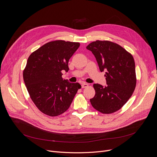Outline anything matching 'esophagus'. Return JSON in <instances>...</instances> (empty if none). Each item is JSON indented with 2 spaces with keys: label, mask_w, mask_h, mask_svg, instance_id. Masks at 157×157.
Instances as JSON below:
<instances>
[{
  "label": "esophagus",
  "mask_w": 157,
  "mask_h": 157,
  "mask_svg": "<svg viewBox=\"0 0 157 157\" xmlns=\"http://www.w3.org/2000/svg\"><path fill=\"white\" fill-rule=\"evenodd\" d=\"M81 86H82V88H85V87H87L88 86V84L86 82H84V83L82 84Z\"/></svg>",
  "instance_id": "obj_1"
}]
</instances>
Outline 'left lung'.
<instances>
[{"label":"left lung","mask_w":157,"mask_h":157,"mask_svg":"<svg viewBox=\"0 0 157 157\" xmlns=\"http://www.w3.org/2000/svg\"><path fill=\"white\" fill-rule=\"evenodd\" d=\"M86 48L94 55L101 72L105 71L106 86L94 84L93 107L102 114H112L121 109L132 96L137 83L136 65L132 55L119 44L96 40Z\"/></svg>","instance_id":"obj_1"}]
</instances>
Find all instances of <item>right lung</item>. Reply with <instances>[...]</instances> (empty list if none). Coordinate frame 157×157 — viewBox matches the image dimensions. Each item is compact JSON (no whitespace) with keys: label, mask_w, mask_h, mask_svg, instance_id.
I'll list each match as a JSON object with an SVG mask.
<instances>
[{"label":"right lung","mask_w":157,"mask_h":157,"mask_svg":"<svg viewBox=\"0 0 157 157\" xmlns=\"http://www.w3.org/2000/svg\"><path fill=\"white\" fill-rule=\"evenodd\" d=\"M78 42L55 40L43 44L29 57L23 72L30 97L43 114L61 115L70 107L81 86L62 78L68 61L79 47Z\"/></svg>","instance_id":"1"}]
</instances>
